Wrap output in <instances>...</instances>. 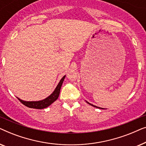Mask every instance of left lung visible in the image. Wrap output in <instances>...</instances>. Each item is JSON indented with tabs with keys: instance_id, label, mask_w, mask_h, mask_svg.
Returning <instances> with one entry per match:
<instances>
[{
	"instance_id": "left-lung-1",
	"label": "left lung",
	"mask_w": 146,
	"mask_h": 146,
	"mask_svg": "<svg viewBox=\"0 0 146 146\" xmlns=\"http://www.w3.org/2000/svg\"><path fill=\"white\" fill-rule=\"evenodd\" d=\"M86 102L88 104H90V105H91V106H94V107H95V108H99V109H104V108H100V107H97V106H94V105H93V104H91L90 103H89L88 102H87V101H86Z\"/></svg>"
}]
</instances>
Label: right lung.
Wrapping results in <instances>:
<instances>
[{
	"instance_id": "right-lung-1",
	"label": "right lung",
	"mask_w": 146,
	"mask_h": 146,
	"mask_svg": "<svg viewBox=\"0 0 146 146\" xmlns=\"http://www.w3.org/2000/svg\"><path fill=\"white\" fill-rule=\"evenodd\" d=\"M66 77V75L62 78L60 81L59 82L58 84L57 85L56 88L54 90L52 93L49 96H48L46 98L40 101H24L23 100L20 99L19 98H17L18 99L21 101L22 104H23L24 105L26 106L31 108H35V109H44L48 107L50 105H51L54 102H55L58 99V98L59 96L60 92V88L62 83L64 82Z\"/></svg>"
}]
</instances>
